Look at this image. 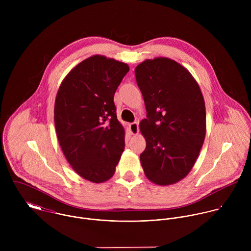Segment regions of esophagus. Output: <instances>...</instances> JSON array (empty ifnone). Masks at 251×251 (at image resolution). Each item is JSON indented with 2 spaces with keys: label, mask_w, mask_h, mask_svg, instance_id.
I'll return each instance as SVG.
<instances>
[{
  "label": "esophagus",
  "mask_w": 251,
  "mask_h": 251,
  "mask_svg": "<svg viewBox=\"0 0 251 251\" xmlns=\"http://www.w3.org/2000/svg\"><path fill=\"white\" fill-rule=\"evenodd\" d=\"M130 131L133 135L138 133V131H139V123L138 122H133L130 124Z\"/></svg>",
  "instance_id": "34e87169"
}]
</instances>
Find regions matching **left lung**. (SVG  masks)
Segmentation results:
<instances>
[{
	"label": "left lung",
	"mask_w": 251,
	"mask_h": 251,
	"mask_svg": "<svg viewBox=\"0 0 251 251\" xmlns=\"http://www.w3.org/2000/svg\"><path fill=\"white\" fill-rule=\"evenodd\" d=\"M147 119L140 123L146 149L145 175L159 185L183 179L193 167L206 135L201 90L187 70L167 58L146 60L135 69Z\"/></svg>",
	"instance_id": "8db88e82"
}]
</instances>
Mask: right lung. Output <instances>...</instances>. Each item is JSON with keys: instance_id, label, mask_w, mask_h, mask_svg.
Wrapping results in <instances>:
<instances>
[{"instance_id": "add662e5", "label": "right lung", "mask_w": 251, "mask_h": 251, "mask_svg": "<svg viewBox=\"0 0 251 251\" xmlns=\"http://www.w3.org/2000/svg\"><path fill=\"white\" fill-rule=\"evenodd\" d=\"M129 71L126 64L96 55L78 64L55 100L57 137L72 169L100 183L110 179L125 149L114 95Z\"/></svg>"}]
</instances>
